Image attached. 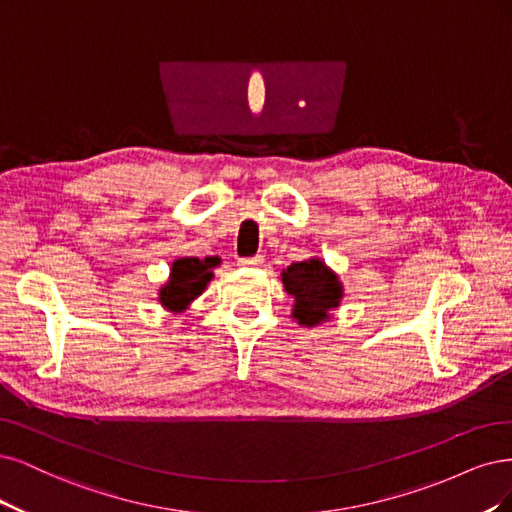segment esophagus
<instances>
[{
  "instance_id": "1",
  "label": "esophagus",
  "mask_w": 512,
  "mask_h": 512,
  "mask_svg": "<svg viewBox=\"0 0 512 512\" xmlns=\"http://www.w3.org/2000/svg\"><path fill=\"white\" fill-rule=\"evenodd\" d=\"M238 263L242 268H251V266H261L263 255H253V257H240Z\"/></svg>"
}]
</instances>
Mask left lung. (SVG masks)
<instances>
[{
  "label": "left lung",
  "instance_id": "left-lung-1",
  "mask_svg": "<svg viewBox=\"0 0 512 512\" xmlns=\"http://www.w3.org/2000/svg\"><path fill=\"white\" fill-rule=\"evenodd\" d=\"M283 283L295 298L293 317L308 327L329 319L327 312L336 308L342 298L338 276L319 259L291 263L283 272Z\"/></svg>",
  "mask_w": 512,
  "mask_h": 512
}]
</instances>
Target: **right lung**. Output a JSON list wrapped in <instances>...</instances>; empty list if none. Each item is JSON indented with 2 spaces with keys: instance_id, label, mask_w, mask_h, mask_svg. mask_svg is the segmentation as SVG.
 Segmentation results:
<instances>
[{
  "instance_id": "right-lung-1",
  "label": "right lung",
  "mask_w": 512,
  "mask_h": 512,
  "mask_svg": "<svg viewBox=\"0 0 512 512\" xmlns=\"http://www.w3.org/2000/svg\"><path fill=\"white\" fill-rule=\"evenodd\" d=\"M219 263V257L195 259L185 257L174 261L170 283L161 289V304L170 310H185L191 300L200 295L212 278V268Z\"/></svg>"
}]
</instances>
